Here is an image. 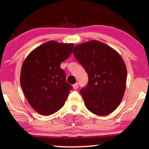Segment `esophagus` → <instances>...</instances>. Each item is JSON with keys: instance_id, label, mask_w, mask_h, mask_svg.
<instances>
[{"instance_id": "34e87169", "label": "esophagus", "mask_w": 149, "mask_h": 149, "mask_svg": "<svg viewBox=\"0 0 149 149\" xmlns=\"http://www.w3.org/2000/svg\"><path fill=\"white\" fill-rule=\"evenodd\" d=\"M72 87H73V88H74V89H77V88H78V87H79L78 83H75V84L73 85Z\"/></svg>"}]
</instances>
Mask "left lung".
I'll list each match as a JSON object with an SVG mask.
<instances>
[{
  "label": "left lung",
  "mask_w": 149,
  "mask_h": 149,
  "mask_svg": "<svg viewBox=\"0 0 149 149\" xmlns=\"http://www.w3.org/2000/svg\"><path fill=\"white\" fill-rule=\"evenodd\" d=\"M73 54L88 74V83L80 91L85 107L99 116L113 113L125 90L127 69L123 58L114 49L98 40L77 45Z\"/></svg>",
  "instance_id": "obj_1"
}]
</instances>
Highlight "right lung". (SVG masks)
I'll list each match as a JSON object with an SVG mask.
<instances>
[{"mask_svg": "<svg viewBox=\"0 0 149 149\" xmlns=\"http://www.w3.org/2000/svg\"><path fill=\"white\" fill-rule=\"evenodd\" d=\"M74 44L54 40L28 54L22 64L20 84L28 103L42 115H52L64 105L72 87L66 83L60 64L72 54Z\"/></svg>", "mask_w": 149, "mask_h": 149, "instance_id": "1", "label": "right lung"}]
</instances>
